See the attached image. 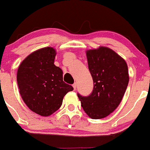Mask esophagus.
Listing matches in <instances>:
<instances>
[{"label": "esophagus", "mask_w": 150, "mask_h": 150, "mask_svg": "<svg viewBox=\"0 0 150 150\" xmlns=\"http://www.w3.org/2000/svg\"><path fill=\"white\" fill-rule=\"evenodd\" d=\"M76 87H77V84L74 83L73 84V88H74V89H76Z\"/></svg>", "instance_id": "34e87169"}]
</instances>
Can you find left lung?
Instances as JSON below:
<instances>
[{"instance_id": "left-lung-1", "label": "left lung", "mask_w": 150, "mask_h": 150, "mask_svg": "<svg viewBox=\"0 0 150 150\" xmlns=\"http://www.w3.org/2000/svg\"><path fill=\"white\" fill-rule=\"evenodd\" d=\"M93 89L88 96L78 93L81 105L90 118L106 117L121 103L129 83L128 66L123 58L106 47L86 52Z\"/></svg>"}]
</instances>
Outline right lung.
<instances>
[{"instance_id":"right-lung-1","label":"right lung","mask_w":150,"mask_h":150,"mask_svg":"<svg viewBox=\"0 0 150 150\" xmlns=\"http://www.w3.org/2000/svg\"><path fill=\"white\" fill-rule=\"evenodd\" d=\"M56 52L47 47L29 54L18 68L17 81L24 103L34 112L48 116L58 110L73 87L63 81L62 70L54 64Z\"/></svg>"}]
</instances>
